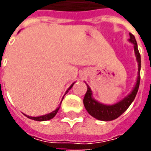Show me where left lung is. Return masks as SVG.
Returning a JSON list of instances; mask_svg holds the SVG:
<instances>
[{
    "instance_id": "obj_1",
    "label": "left lung",
    "mask_w": 151,
    "mask_h": 151,
    "mask_svg": "<svg viewBox=\"0 0 151 151\" xmlns=\"http://www.w3.org/2000/svg\"><path fill=\"white\" fill-rule=\"evenodd\" d=\"M129 36L130 39L129 40L134 44V52L136 54L137 60L138 62V77H137L135 87L133 90V91L131 92V94L128 95L126 98L124 99L122 101L119 102L116 104L111 105V106L104 105L99 104L92 98V92L91 91V88L89 87L88 85H86L87 86V91H86V93L83 99V104H84L86 111H88V113L99 120H105V121L112 120L118 118L120 115H122L128 109L130 104H132V102L134 100L138 88H139L141 55H140L139 51L137 48V41L135 40L134 35L129 33Z\"/></svg>"
}]
</instances>
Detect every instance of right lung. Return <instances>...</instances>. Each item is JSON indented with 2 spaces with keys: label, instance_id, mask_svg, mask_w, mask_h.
I'll list each match as a JSON object with an SVG mask.
<instances>
[{
  "label": "right lung",
  "instance_id": "obj_1",
  "mask_svg": "<svg viewBox=\"0 0 151 151\" xmlns=\"http://www.w3.org/2000/svg\"><path fill=\"white\" fill-rule=\"evenodd\" d=\"M73 84L74 83H73L72 85L69 86V88L68 89V91H66V93L69 91V90H70V89L72 88V86H73ZM65 93V94H66ZM63 99H64V97H63ZM62 102V101H61ZM59 108H56L55 111H53L52 112H51V113L49 114H47V115H44V116H37V117H32V116H27V115H25L26 116L28 117V118H30V119H31V120H38V121H43V120H51V119H52L53 117L55 116L56 115V113H57V111H58V110H59Z\"/></svg>",
  "mask_w": 151,
  "mask_h": 151
}]
</instances>
